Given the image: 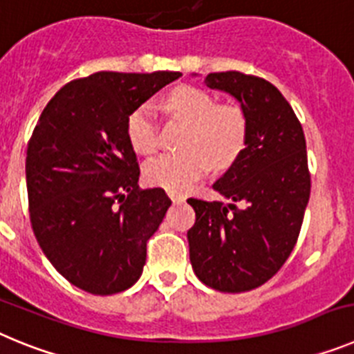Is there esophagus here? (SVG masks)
I'll list each match as a JSON object with an SVG mask.
<instances>
[{
  "mask_svg": "<svg viewBox=\"0 0 354 354\" xmlns=\"http://www.w3.org/2000/svg\"><path fill=\"white\" fill-rule=\"evenodd\" d=\"M168 196L171 198V202H184V200H186V196L175 192H168Z\"/></svg>",
  "mask_w": 354,
  "mask_h": 354,
  "instance_id": "1",
  "label": "esophagus"
}]
</instances>
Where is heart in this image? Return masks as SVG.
<instances>
[{"label":"heart","instance_id":"obj_1","mask_svg":"<svg viewBox=\"0 0 354 354\" xmlns=\"http://www.w3.org/2000/svg\"><path fill=\"white\" fill-rule=\"evenodd\" d=\"M167 108L189 124L183 152H168L145 165V179L168 192H186L209 168L225 170L241 158L248 142V118L239 106L220 104L212 93L192 84L171 90ZM127 140L140 154L159 147V122L150 102L127 117Z\"/></svg>","mask_w":354,"mask_h":354}]
</instances>
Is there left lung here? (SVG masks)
<instances>
[{"mask_svg": "<svg viewBox=\"0 0 354 354\" xmlns=\"http://www.w3.org/2000/svg\"><path fill=\"white\" fill-rule=\"evenodd\" d=\"M205 84L241 102L248 142L212 186L230 204L187 198L196 214L187 230L189 261L205 286L245 292L274 277L298 241L310 196L305 134L270 81L228 71L209 74Z\"/></svg>", "mask_w": 354, "mask_h": 354, "instance_id": "left-lung-1", "label": "left lung"}]
</instances>
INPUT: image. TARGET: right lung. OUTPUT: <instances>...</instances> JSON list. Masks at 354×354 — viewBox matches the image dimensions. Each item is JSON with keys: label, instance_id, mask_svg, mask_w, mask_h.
Here are the masks:
<instances>
[{"label": "right lung", "instance_id": "right-lung-1", "mask_svg": "<svg viewBox=\"0 0 354 354\" xmlns=\"http://www.w3.org/2000/svg\"><path fill=\"white\" fill-rule=\"evenodd\" d=\"M180 72H95L55 93L26 152L30 221L56 271L95 296L129 289L171 205L142 189L127 117Z\"/></svg>", "mask_w": 354, "mask_h": 354}]
</instances>
